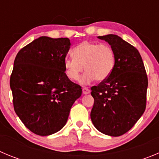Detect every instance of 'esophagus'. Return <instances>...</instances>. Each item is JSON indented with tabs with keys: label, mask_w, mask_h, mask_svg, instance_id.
Wrapping results in <instances>:
<instances>
[{
	"label": "esophagus",
	"mask_w": 159,
	"mask_h": 159,
	"mask_svg": "<svg viewBox=\"0 0 159 159\" xmlns=\"http://www.w3.org/2000/svg\"><path fill=\"white\" fill-rule=\"evenodd\" d=\"M82 93L84 95H87L89 94V93H90V90L88 88H86V87H84V88L82 89Z\"/></svg>",
	"instance_id": "34e87169"
}]
</instances>
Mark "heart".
<instances>
[{"instance_id":"1","label":"heart","mask_w":159,"mask_h":159,"mask_svg":"<svg viewBox=\"0 0 159 159\" xmlns=\"http://www.w3.org/2000/svg\"><path fill=\"white\" fill-rule=\"evenodd\" d=\"M73 58H66L63 62L66 76L72 81L79 78L85 70L80 82L88 84L95 79L103 81L111 75L115 66L113 49L107 44L84 41L71 52Z\"/></svg>"}]
</instances>
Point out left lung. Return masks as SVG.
Returning <instances> with one entry per match:
<instances>
[{"label": "left lung", "instance_id": "obj_1", "mask_svg": "<svg viewBox=\"0 0 159 159\" xmlns=\"http://www.w3.org/2000/svg\"><path fill=\"white\" fill-rule=\"evenodd\" d=\"M98 38L113 49L115 66L107 79L92 87L94 104L90 117L100 133L119 136L131 129L144 112L148 77L135 47L115 34Z\"/></svg>", "mask_w": 159, "mask_h": 159}]
</instances>
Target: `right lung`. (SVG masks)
I'll return each instance as SVG.
<instances>
[{"label": "right lung", "instance_id": "add662e5", "mask_svg": "<svg viewBox=\"0 0 159 159\" xmlns=\"http://www.w3.org/2000/svg\"><path fill=\"white\" fill-rule=\"evenodd\" d=\"M70 48L67 38L42 36L16 55L10 78L13 105L25 126L39 136L63 129L81 96L80 85L66 76L63 62Z\"/></svg>", "mask_w": 159, "mask_h": 159}]
</instances>
